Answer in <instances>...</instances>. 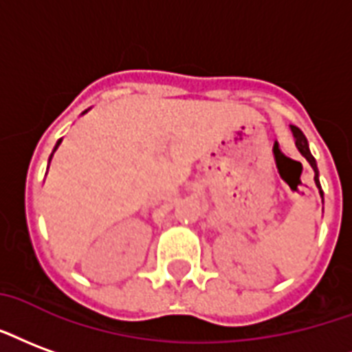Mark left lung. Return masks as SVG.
Here are the masks:
<instances>
[{"mask_svg": "<svg viewBox=\"0 0 352 352\" xmlns=\"http://www.w3.org/2000/svg\"><path fill=\"white\" fill-rule=\"evenodd\" d=\"M291 130H293V136H295L296 149L300 151V155L304 156V158L309 162V166L315 169V184L319 186V179H317V164H315V158L311 156V153H309L308 149V140H306V136H304V132H302L298 126H295V124H291ZM319 188H321V186H319Z\"/></svg>", "mask_w": 352, "mask_h": 352, "instance_id": "left-lung-1", "label": "left lung"}]
</instances>
